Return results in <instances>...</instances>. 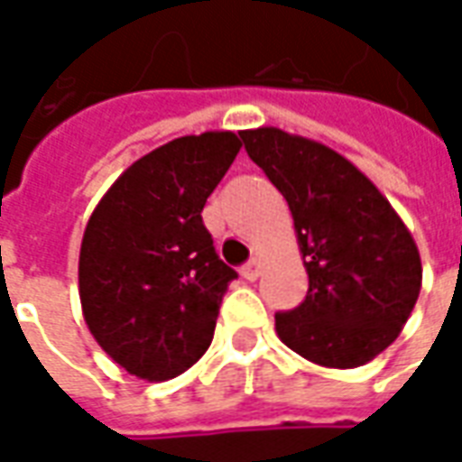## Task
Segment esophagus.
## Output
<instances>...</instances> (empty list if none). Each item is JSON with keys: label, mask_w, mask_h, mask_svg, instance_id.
<instances>
[{"label": "esophagus", "mask_w": 462, "mask_h": 462, "mask_svg": "<svg viewBox=\"0 0 462 462\" xmlns=\"http://www.w3.org/2000/svg\"><path fill=\"white\" fill-rule=\"evenodd\" d=\"M242 277L250 282H254L260 277V260H257V257H252L247 264H242Z\"/></svg>", "instance_id": "esophagus-1"}]
</instances>
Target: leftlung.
<instances>
[{
    "mask_svg": "<svg viewBox=\"0 0 462 462\" xmlns=\"http://www.w3.org/2000/svg\"><path fill=\"white\" fill-rule=\"evenodd\" d=\"M284 195L310 290L274 314L280 339L314 364L356 368L391 346L416 307L420 257L391 202L346 158L280 128L242 131Z\"/></svg>",
    "mask_w": 462,
    "mask_h": 462,
    "instance_id": "1",
    "label": "left lung"
}]
</instances>
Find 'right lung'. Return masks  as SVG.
I'll return each mask as SVG.
<instances>
[{"label": "right lung", "mask_w": 462, "mask_h": 462, "mask_svg": "<svg viewBox=\"0 0 462 462\" xmlns=\"http://www.w3.org/2000/svg\"><path fill=\"white\" fill-rule=\"evenodd\" d=\"M240 148L230 131L165 143L123 172L86 225L84 319L133 376L168 381L210 346L237 272L215 252L202 208Z\"/></svg>", "instance_id": "right-lung-1"}]
</instances>
